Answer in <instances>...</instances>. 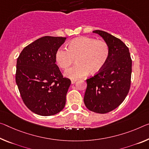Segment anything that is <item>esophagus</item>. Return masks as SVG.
Listing matches in <instances>:
<instances>
[{"label": "esophagus", "mask_w": 149, "mask_h": 149, "mask_svg": "<svg viewBox=\"0 0 149 149\" xmlns=\"http://www.w3.org/2000/svg\"><path fill=\"white\" fill-rule=\"evenodd\" d=\"M77 81V79H72V80H71V82H72V84H74L75 83V81Z\"/></svg>", "instance_id": "obj_1"}]
</instances>
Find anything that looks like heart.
I'll list each match as a JSON object with an SVG mask.
<instances>
[{"mask_svg":"<svg viewBox=\"0 0 149 149\" xmlns=\"http://www.w3.org/2000/svg\"><path fill=\"white\" fill-rule=\"evenodd\" d=\"M109 56V47L104 40L93 38L80 37L71 41L68 49L60 47L56 53L59 67L65 70L76 59L77 64L65 71V75L75 79L84 77L88 72L95 74L103 69Z\"/></svg>","mask_w":149,"mask_h":149,"instance_id":"obj_1","label":"heart"}]
</instances>
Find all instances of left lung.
<instances>
[{
  "instance_id": "obj_1",
  "label": "left lung",
  "mask_w": 149,
  "mask_h": 149,
  "mask_svg": "<svg viewBox=\"0 0 149 149\" xmlns=\"http://www.w3.org/2000/svg\"><path fill=\"white\" fill-rule=\"evenodd\" d=\"M109 47V56L104 67L86 79L84 101L89 110L107 113L121 104L128 94L132 72L129 50L121 40L102 30H94Z\"/></svg>"
}]
</instances>
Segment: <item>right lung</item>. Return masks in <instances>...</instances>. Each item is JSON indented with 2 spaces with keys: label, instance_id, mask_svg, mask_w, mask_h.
I'll return each mask as SVG.
<instances>
[{
  "label": "right lung",
  "instance_id": "right-lung-1",
  "mask_svg": "<svg viewBox=\"0 0 149 149\" xmlns=\"http://www.w3.org/2000/svg\"><path fill=\"white\" fill-rule=\"evenodd\" d=\"M65 39L40 38L26 46L17 59L18 90L26 106L36 114L50 116L64 108L71 81L56 64V53Z\"/></svg>",
  "mask_w": 149,
  "mask_h": 149
}]
</instances>
